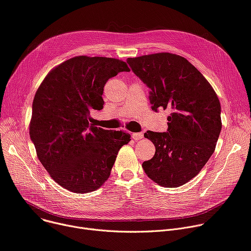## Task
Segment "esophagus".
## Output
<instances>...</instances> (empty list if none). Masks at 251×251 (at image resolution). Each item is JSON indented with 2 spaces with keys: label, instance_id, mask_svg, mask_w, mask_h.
<instances>
[{
  "label": "esophagus",
  "instance_id": "34e87169",
  "mask_svg": "<svg viewBox=\"0 0 251 251\" xmlns=\"http://www.w3.org/2000/svg\"><path fill=\"white\" fill-rule=\"evenodd\" d=\"M142 137H143V133H142V132H138V133H132V138L134 139L135 141L142 139Z\"/></svg>",
  "mask_w": 251,
  "mask_h": 251
}]
</instances>
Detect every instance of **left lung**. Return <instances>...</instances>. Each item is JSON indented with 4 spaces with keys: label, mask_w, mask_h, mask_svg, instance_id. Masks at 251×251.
<instances>
[{
    "label": "left lung",
    "mask_w": 251,
    "mask_h": 251,
    "mask_svg": "<svg viewBox=\"0 0 251 251\" xmlns=\"http://www.w3.org/2000/svg\"><path fill=\"white\" fill-rule=\"evenodd\" d=\"M150 91L151 109H171L168 132L147 131L154 156L142 163L147 176L165 188L194 178L213 154L222 129L221 106L205 76L185 57L159 52L128 58Z\"/></svg>",
    "instance_id": "8db88e82"
}]
</instances>
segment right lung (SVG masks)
I'll return each instance as SVG.
<instances>
[{"mask_svg":"<svg viewBox=\"0 0 251 251\" xmlns=\"http://www.w3.org/2000/svg\"><path fill=\"white\" fill-rule=\"evenodd\" d=\"M117 58L79 55L56 65L36 91L29 124L37 157L62 188L76 194L98 190L109 178L130 134L91 125L90 112L102 110L107 80L129 72Z\"/></svg>","mask_w":251,"mask_h":251,"instance_id":"add662e5","label":"right lung"}]
</instances>
